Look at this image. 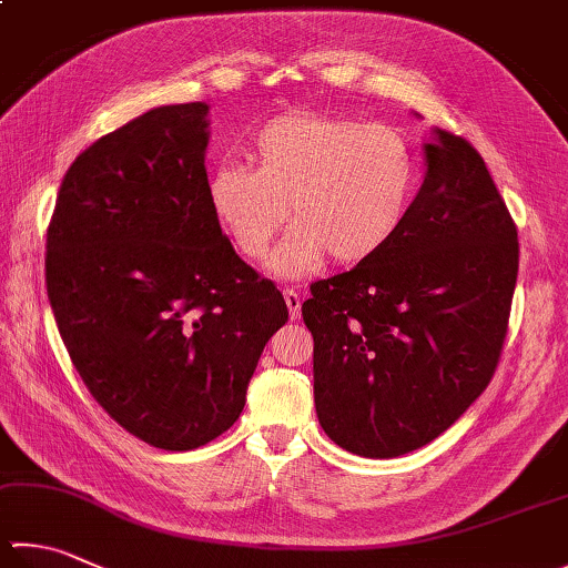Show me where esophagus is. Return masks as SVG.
Wrapping results in <instances>:
<instances>
[{"label": "esophagus", "instance_id": "esophagus-1", "mask_svg": "<svg viewBox=\"0 0 568 568\" xmlns=\"http://www.w3.org/2000/svg\"><path fill=\"white\" fill-rule=\"evenodd\" d=\"M284 302H286L288 316H292V321L302 316V296H298L294 288H284Z\"/></svg>", "mask_w": 568, "mask_h": 568}]
</instances>
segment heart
<instances>
[{"instance_id": "1", "label": "heart", "mask_w": 568, "mask_h": 568, "mask_svg": "<svg viewBox=\"0 0 568 568\" xmlns=\"http://www.w3.org/2000/svg\"><path fill=\"white\" fill-rule=\"evenodd\" d=\"M252 168L224 163L207 178V202L242 256L262 260L288 217L296 224L270 270L302 280L331 260L353 266L381 254L408 217L415 165L385 125L288 111L252 135Z\"/></svg>"}]
</instances>
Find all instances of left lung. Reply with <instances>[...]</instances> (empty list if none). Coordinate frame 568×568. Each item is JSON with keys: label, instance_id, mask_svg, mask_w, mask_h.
<instances>
[{"label": "left lung", "instance_id": "1", "mask_svg": "<svg viewBox=\"0 0 568 568\" xmlns=\"http://www.w3.org/2000/svg\"><path fill=\"white\" fill-rule=\"evenodd\" d=\"M400 232L312 284L314 403L344 450L388 459L443 435L495 376L519 270L517 227L465 138L433 128Z\"/></svg>", "mask_w": 568, "mask_h": 568}]
</instances>
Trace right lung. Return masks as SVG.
Instances as JSON below:
<instances>
[{"instance_id": "add662e5", "label": "right lung", "mask_w": 568, "mask_h": 568, "mask_svg": "<svg viewBox=\"0 0 568 568\" xmlns=\"http://www.w3.org/2000/svg\"><path fill=\"white\" fill-rule=\"evenodd\" d=\"M207 113L160 105L99 138L63 175L47 232L51 312L85 388L173 453L230 430L288 318L210 210Z\"/></svg>"}]
</instances>
